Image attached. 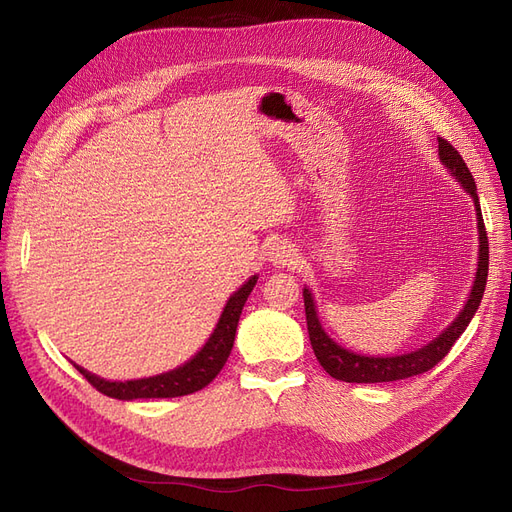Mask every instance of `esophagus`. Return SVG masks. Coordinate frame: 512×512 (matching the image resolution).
Masks as SVG:
<instances>
[{
  "mask_svg": "<svg viewBox=\"0 0 512 512\" xmlns=\"http://www.w3.org/2000/svg\"><path fill=\"white\" fill-rule=\"evenodd\" d=\"M269 256H271V260L275 262V265H292L294 250H292V247H290L288 243L277 241V243L271 245Z\"/></svg>",
  "mask_w": 512,
  "mask_h": 512,
  "instance_id": "34e87169",
  "label": "esophagus"
}]
</instances>
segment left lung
<instances>
[{
    "label": "left lung",
    "mask_w": 512,
    "mask_h": 512,
    "mask_svg": "<svg viewBox=\"0 0 512 512\" xmlns=\"http://www.w3.org/2000/svg\"><path fill=\"white\" fill-rule=\"evenodd\" d=\"M438 156L442 164L451 170V175L461 183V188L466 190L476 207V220H478V269H476V280L470 290V297L463 305L459 316L453 320L451 327L442 331L433 342L427 346L418 348L408 354L399 356H363L350 352L335 344L333 339L324 333L322 324L316 314V305L312 299V292L309 288H303V301H305V316H307V333L309 342H312L314 354L318 363L324 367L329 376L335 380L344 382H361V384H374V382H393V380H404L418 374H425L431 367H436L448 350L459 339V335L466 331L470 320L474 318L476 309L483 299V292L487 286V273H489V241H487V230L483 222V213H480L478 205V194H476V183L474 177L468 170L466 162L459 156V151L446 141V138H438Z\"/></svg>",
    "instance_id": "1"
}]
</instances>
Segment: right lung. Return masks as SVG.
Here are the masks:
<instances>
[{"label":"right lung","mask_w":512,"mask_h":512,"mask_svg":"<svg viewBox=\"0 0 512 512\" xmlns=\"http://www.w3.org/2000/svg\"><path fill=\"white\" fill-rule=\"evenodd\" d=\"M258 277L252 275L232 297L228 299L224 312L218 320V327L213 329L211 337L207 339V344L200 348L192 359L173 369L166 371V374L160 376H151V378H141V380H128V382H108L102 380L94 374H89L87 369L74 365L81 371L83 378L94 386L96 391L115 397V399H162V397H181V395H190L196 393L220 374L228 354L232 350V344H235V333H237V324L243 312V305L250 297V292L254 290Z\"/></svg>","instance_id":"obj_1"}]
</instances>
